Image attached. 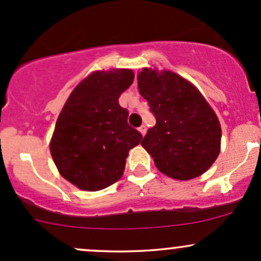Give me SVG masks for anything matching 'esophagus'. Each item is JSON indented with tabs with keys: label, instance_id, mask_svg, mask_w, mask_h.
<instances>
[{
	"label": "esophagus",
	"instance_id": "obj_1",
	"mask_svg": "<svg viewBox=\"0 0 261 261\" xmlns=\"http://www.w3.org/2000/svg\"><path fill=\"white\" fill-rule=\"evenodd\" d=\"M139 131L141 133V135H142V136H145V135H146V126H145V125H142V126L139 128Z\"/></svg>",
	"mask_w": 261,
	"mask_h": 261
}]
</instances>
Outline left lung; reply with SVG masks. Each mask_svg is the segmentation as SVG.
Here are the masks:
<instances>
[{
  "label": "left lung",
  "mask_w": 261,
  "mask_h": 261,
  "mask_svg": "<svg viewBox=\"0 0 261 261\" xmlns=\"http://www.w3.org/2000/svg\"><path fill=\"white\" fill-rule=\"evenodd\" d=\"M137 80L155 116V125L141 142L155 167L181 181L203 174L221 151L216 113L193 83L173 71L143 67Z\"/></svg>",
  "instance_id": "1"
}]
</instances>
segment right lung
Wrapping results in <instances>:
<instances>
[{
  "instance_id": "obj_1",
  "label": "right lung",
  "mask_w": 261,
  "mask_h": 261,
  "mask_svg": "<svg viewBox=\"0 0 261 261\" xmlns=\"http://www.w3.org/2000/svg\"><path fill=\"white\" fill-rule=\"evenodd\" d=\"M134 71H94L74 87L50 140L56 168L81 190L98 191L124 174L128 151L142 135L127 124L119 97L133 85Z\"/></svg>"
}]
</instances>
